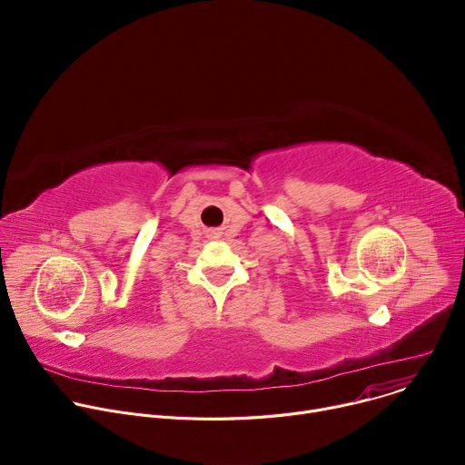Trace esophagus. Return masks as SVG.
<instances>
[{
    "label": "esophagus",
    "instance_id": "1",
    "mask_svg": "<svg viewBox=\"0 0 465 465\" xmlns=\"http://www.w3.org/2000/svg\"><path fill=\"white\" fill-rule=\"evenodd\" d=\"M208 237L217 239V237H221V232H219V230H210V232H208Z\"/></svg>",
    "mask_w": 465,
    "mask_h": 465
}]
</instances>
